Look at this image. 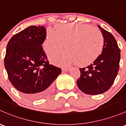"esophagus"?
<instances>
[{"mask_svg": "<svg viewBox=\"0 0 126 126\" xmlns=\"http://www.w3.org/2000/svg\"><path fill=\"white\" fill-rule=\"evenodd\" d=\"M69 70V67H63V68H62V71H64V72L68 71Z\"/></svg>", "mask_w": 126, "mask_h": 126, "instance_id": "obj_1", "label": "esophagus"}]
</instances>
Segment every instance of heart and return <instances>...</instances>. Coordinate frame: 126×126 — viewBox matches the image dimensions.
I'll return each instance as SVG.
<instances>
[{"mask_svg":"<svg viewBox=\"0 0 126 126\" xmlns=\"http://www.w3.org/2000/svg\"><path fill=\"white\" fill-rule=\"evenodd\" d=\"M67 51L57 52L64 44ZM104 45L103 34L89 25L67 23L57 25L55 31L49 29L43 47L50 60L57 65L77 63L86 66L93 62L101 54Z\"/></svg>","mask_w":126,"mask_h":126,"instance_id":"obj_1","label":"heart"}]
</instances>
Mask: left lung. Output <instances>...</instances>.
<instances>
[{"label": "left lung", "instance_id": "1", "mask_svg": "<svg viewBox=\"0 0 126 126\" xmlns=\"http://www.w3.org/2000/svg\"><path fill=\"white\" fill-rule=\"evenodd\" d=\"M104 38L101 54L89 66L80 68L78 87L88 95L101 94L108 91L119 71L120 49L111 33L98 25Z\"/></svg>", "mask_w": 126, "mask_h": 126}]
</instances>
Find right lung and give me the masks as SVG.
Wrapping results in <instances>:
<instances>
[{"label":"right lung","mask_w":126,"mask_h":126,"mask_svg":"<svg viewBox=\"0 0 126 126\" xmlns=\"http://www.w3.org/2000/svg\"><path fill=\"white\" fill-rule=\"evenodd\" d=\"M46 37L43 26H30L13 35L8 43L4 64L13 86L30 100L50 93L60 68L49 64L42 44Z\"/></svg>","instance_id":"right-lung-1"}]
</instances>
